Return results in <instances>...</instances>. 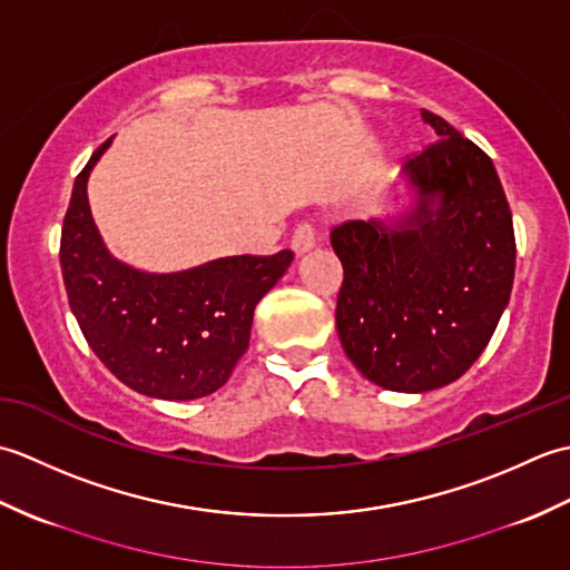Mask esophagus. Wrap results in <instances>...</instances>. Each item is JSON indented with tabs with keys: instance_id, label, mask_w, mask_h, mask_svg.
<instances>
[{
	"instance_id": "esophagus-1",
	"label": "esophagus",
	"mask_w": 570,
	"mask_h": 570,
	"mask_svg": "<svg viewBox=\"0 0 570 570\" xmlns=\"http://www.w3.org/2000/svg\"><path fill=\"white\" fill-rule=\"evenodd\" d=\"M313 245H316V227H313L311 223H301V225L294 229L292 249H294L296 254H304V252H308Z\"/></svg>"
}]
</instances>
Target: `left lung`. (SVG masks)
Instances as JSON below:
<instances>
[{
	"label": "left lung",
	"instance_id": "obj_1",
	"mask_svg": "<svg viewBox=\"0 0 570 570\" xmlns=\"http://www.w3.org/2000/svg\"><path fill=\"white\" fill-rule=\"evenodd\" d=\"M439 139L404 164L414 208L402 220H350L331 233L343 264L335 325L374 384L429 392L470 370L514 282V227L492 159L443 117Z\"/></svg>",
	"mask_w": 570,
	"mask_h": 570
}]
</instances>
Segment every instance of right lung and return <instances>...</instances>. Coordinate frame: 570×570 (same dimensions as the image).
<instances>
[{"mask_svg":"<svg viewBox=\"0 0 570 570\" xmlns=\"http://www.w3.org/2000/svg\"><path fill=\"white\" fill-rule=\"evenodd\" d=\"M110 141L78 174L60 233L70 311L92 353L129 390L166 402L208 396L247 353L254 306L294 254H242L174 274L139 272L115 259L88 203V176Z\"/></svg>","mask_w":570,"mask_h":570,"instance_id":"1","label":"right lung"}]
</instances>
